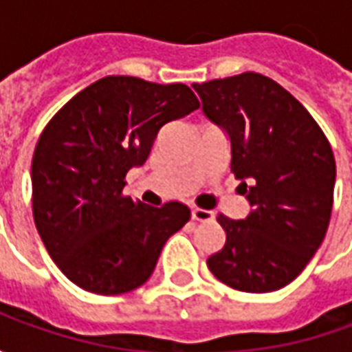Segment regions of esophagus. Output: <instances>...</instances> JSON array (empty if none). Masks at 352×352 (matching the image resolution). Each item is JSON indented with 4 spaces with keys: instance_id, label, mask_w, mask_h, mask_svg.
Segmentation results:
<instances>
[{
    "instance_id": "obj_1",
    "label": "esophagus",
    "mask_w": 352,
    "mask_h": 352,
    "mask_svg": "<svg viewBox=\"0 0 352 352\" xmlns=\"http://www.w3.org/2000/svg\"><path fill=\"white\" fill-rule=\"evenodd\" d=\"M214 213L213 211H209V209H201V207H194L192 209V221H198V222H207V221H213Z\"/></svg>"
}]
</instances>
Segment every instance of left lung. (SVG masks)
Segmentation results:
<instances>
[{"mask_svg":"<svg viewBox=\"0 0 352 352\" xmlns=\"http://www.w3.org/2000/svg\"><path fill=\"white\" fill-rule=\"evenodd\" d=\"M192 87L204 113L228 131L230 169L252 207L241 221L217 217L226 243L207 265L236 290H279L309 264L330 224V141L309 111L265 75L245 72Z\"/></svg>","mask_w":352,"mask_h":352,"instance_id":"8db88e82","label":"left lung"}]
</instances>
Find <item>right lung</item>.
Here are the masks:
<instances>
[{
	"instance_id": "1",
	"label": "right lung",
	"mask_w": 352,
	"mask_h": 352,
	"mask_svg": "<svg viewBox=\"0 0 352 352\" xmlns=\"http://www.w3.org/2000/svg\"><path fill=\"white\" fill-rule=\"evenodd\" d=\"M198 107L183 82L111 75L73 96L45 126L32 160L35 228L77 287L103 296L141 287L168 237L190 221L181 201L151 207L122 190L162 126Z\"/></svg>"
}]
</instances>
